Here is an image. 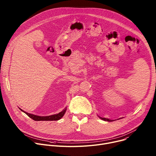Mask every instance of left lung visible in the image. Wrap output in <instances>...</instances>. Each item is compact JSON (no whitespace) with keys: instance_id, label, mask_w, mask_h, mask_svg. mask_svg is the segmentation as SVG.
<instances>
[{"instance_id":"obj_1","label":"left lung","mask_w":156,"mask_h":156,"mask_svg":"<svg viewBox=\"0 0 156 156\" xmlns=\"http://www.w3.org/2000/svg\"><path fill=\"white\" fill-rule=\"evenodd\" d=\"M102 120H105V121H107V122H112V121H114V120H110V119H105V118H102V117H100Z\"/></svg>"}]
</instances>
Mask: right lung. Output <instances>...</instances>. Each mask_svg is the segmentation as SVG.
I'll return each instance as SVG.
<instances>
[{
  "label": "right lung",
  "instance_id": "1",
  "mask_svg": "<svg viewBox=\"0 0 156 156\" xmlns=\"http://www.w3.org/2000/svg\"><path fill=\"white\" fill-rule=\"evenodd\" d=\"M20 109L23 111L24 113H25L29 117H30L31 119H32L33 120H35V121H54V120H60L65 114L66 108H65L64 110H63L61 112L57 114H55V115H49V116H45V117H41V116H37V115H35L33 114H31L29 113H27L26 112H25L24 110H23L22 109H21L20 108Z\"/></svg>",
  "mask_w": 156,
  "mask_h": 156
}]
</instances>
